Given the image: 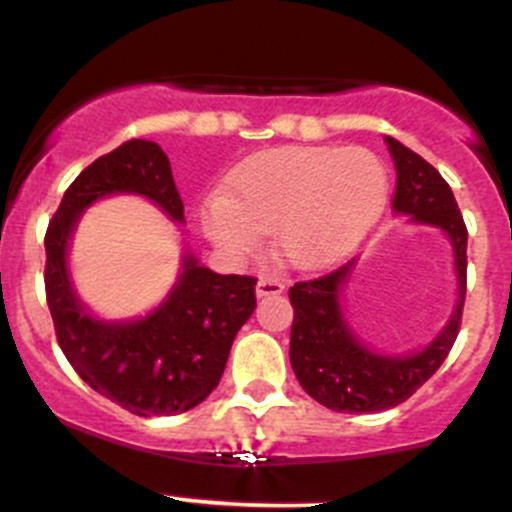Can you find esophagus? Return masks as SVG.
<instances>
[{"mask_svg":"<svg viewBox=\"0 0 512 512\" xmlns=\"http://www.w3.org/2000/svg\"><path fill=\"white\" fill-rule=\"evenodd\" d=\"M285 292V282L277 280V277L262 275L257 280V297H270V294H282Z\"/></svg>","mask_w":512,"mask_h":512,"instance_id":"1","label":"esophagus"}]
</instances>
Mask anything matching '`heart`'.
Listing matches in <instances>:
<instances>
[{
  "mask_svg": "<svg viewBox=\"0 0 512 512\" xmlns=\"http://www.w3.org/2000/svg\"><path fill=\"white\" fill-rule=\"evenodd\" d=\"M389 193L384 163L366 148L285 146L237 165L223 193L203 205L210 240L245 260L275 230L294 267H324L349 252L381 215Z\"/></svg>",
  "mask_w": 512,
  "mask_h": 512,
  "instance_id": "1",
  "label": "heart"
}]
</instances>
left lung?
<instances>
[{"label":"left lung","instance_id":"left-lung-1","mask_svg":"<svg viewBox=\"0 0 512 512\" xmlns=\"http://www.w3.org/2000/svg\"><path fill=\"white\" fill-rule=\"evenodd\" d=\"M386 146L396 165L394 210L409 213L416 223L446 230L456 252L461 297L443 332L423 352L384 356L366 349L354 337L339 307V292L354 262L314 280L294 282V287H289V302L294 307L289 361L294 376L314 401L342 414H376L414 396L451 352L466 302L468 230L451 188L431 163L404 143L386 138Z\"/></svg>","mask_w":512,"mask_h":512}]
</instances>
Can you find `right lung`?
Instances as JSON below:
<instances>
[{
	"instance_id": "add662e5",
	"label": "right lung",
	"mask_w": 512,
	"mask_h": 512,
	"mask_svg": "<svg viewBox=\"0 0 512 512\" xmlns=\"http://www.w3.org/2000/svg\"><path fill=\"white\" fill-rule=\"evenodd\" d=\"M111 193H138L183 223V198L158 143L128 141L96 158L69 185L46 227V304L56 342L76 374L136 416H173L210 396L235 334L255 312L250 275H218L193 255L170 297L138 322H98L71 289L66 245L81 210Z\"/></svg>"
}]
</instances>
